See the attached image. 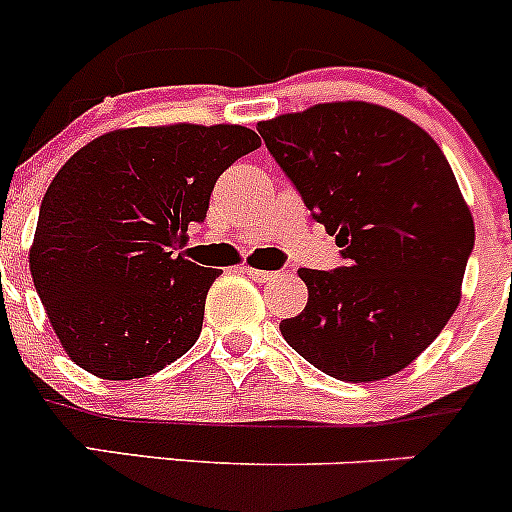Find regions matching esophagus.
<instances>
[{"mask_svg": "<svg viewBox=\"0 0 512 512\" xmlns=\"http://www.w3.org/2000/svg\"><path fill=\"white\" fill-rule=\"evenodd\" d=\"M245 272L252 277V280H257V282H275V280H280V275H282V272L257 270V267H245Z\"/></svg>", "mask_w": 512, "mask_h": 512, "instance_id": "34e87169", "label": "esophagus"}]
</instances>
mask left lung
Here are the masks:
<instances>
[{
    "instance_id": "left-lung-1",
    "label": "left lung",
    "mask_w": 512,
    "mask_h": 512,
    "mask_svg": "<svg viewBox=\"0 0 512 512\" xmlns=\"http://www.w3.org/2000/svg\"><path fill=\"white\" fill-rule=\"evenodd\" d=\"M257 131L347 262L299 270L309 299L280 322L285 342L352 384L406 369L456 312L476 242L438 143L366 101L317 103L260 121Z\"/></svg>"
}]
</instances>
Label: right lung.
<instances>
[{"label":"right lung","mask_w":512,"mask_h":512,"mask_svg":"<svg viewBox=\"0 0 512 512\" xmlns=\"http://www.w3.org/2000/svg\"><path fill=\"white\" fill-rule=\"evenodd\" d=\"M255 148L245 126L173 123L103 133L66 160L41 200L29 270L71 361L143 379L198 342L220 270L178 250L215 180Z\"/></svg>","instance_id":"obj_1"}]
</instances>
